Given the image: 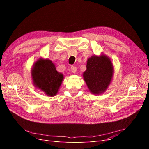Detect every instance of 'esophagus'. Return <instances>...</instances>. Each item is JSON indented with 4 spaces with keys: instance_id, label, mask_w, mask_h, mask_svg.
<instances>
[{
    "instance_id": "34e87169",
    "label": "esophagus",
    "mask_w": 149,
    "mask_h": 149,
    "mask_svg": "<svg viewBox=\"0 0 149 149\" xmlns=\"http://www.w3.org/2000/svg\"><path fill=\"white\" fill-rule=\"evenodd\" d=\"M76 70H77V69H76V67L74 66H72L71 67V71L73 72V73H75L76 72Z\"/></svg>"
}]
</instances>
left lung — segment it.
I'll list each match as a JSON object with an SVG mask.
<instances>
[{"label":"left lung","instance_id":"obj_1","mask_svg":"<svg viewBox=\"0 0 149 149\" xmlns=\"http://www.w3.org/2000/svg\"><path fill=\"white\" fill-rule=\"evenodd\" d=\"M114 68L111 60L104 55L92 56L87 61L83 78L90 92L100 94L104 92L111 82Z\"/></svg>","mask_w":149,"mask_h":149}]
</instances>
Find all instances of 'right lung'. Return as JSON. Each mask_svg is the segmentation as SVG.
<instances>
[{"instance_id": "obj_1", "label": "right lung", "mask_w": 149, "mask_h": 149, "mask_svg": "<svg viewBox=\"0 0 149 149\" xmlns=\"http://www.w3.org/2000/svg\"><path fill=\"white\" fill-rule=\"evenodd\" d=\"M31 74L35 87L48 96L56 95L64 78L63 74L56 71L51 60L43 58L35 63Z\"/></svg>"}]
</instances>
